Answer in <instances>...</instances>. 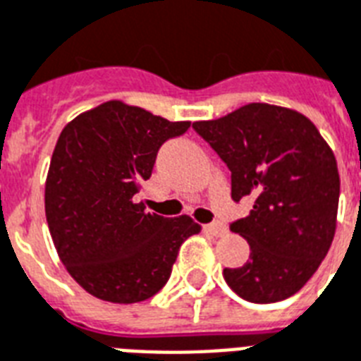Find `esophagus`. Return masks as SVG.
<instances>
[{
  "mask_svg": "<svg viewBox=\"0 0 361 361\" xmlns=\"http://www.w3.org/2000/svg\"><path fill=\"white\" fill-rule=\"evenodd\" d=\"M205 231L209 235H214V237H220L226 233V226H222L220 222H212V224H207L205 226Z\"/></svg>",
  "mask_w": 361,
  "mask_h": 361,
  "instance_id": "esophagus-1",
  "label": "esophagus"
}]
</instances>
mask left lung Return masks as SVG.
Listing matches in <instances>:
<instances>
[{
	"mask_svg": "<svg viewBox=\"0 0 361 361\" xmlns=\"http://www.w3.org/2000/svg\"><path fill=\"white\" fill-rule=\"evenodd\" d=\"M192 128L231 171V200H254L250 214L230 224L250 256L243 267H226L228 286L250 303L300 292L335 235L339 171L328 142L307 116L267 103Z\"/></svg>",
	"mask_w": 361,
	"mask_h": 361,
	"instance_id": "8db88e82",
	"label": "left lung"
}]
</instances>
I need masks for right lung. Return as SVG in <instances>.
<instances>
[{
    "label": "right lung",
    "instance_id": "1",
    "mask_svg": "<svg viewBox=\"0 0 361 361\" xmlns=\"http://www.w3.org/2000/svg\"><path fill=\"white\" fill-rule=\"evenodd\" d=\"M190 122L107 102L61 130L44 186V212L61 264L86 292L111 303L158 294L178 248L201 226L147 212L133 195L158 150Z\"/></svg>",
    "mask_w": 361,
    "mask_h": 361
}]
</instances>
